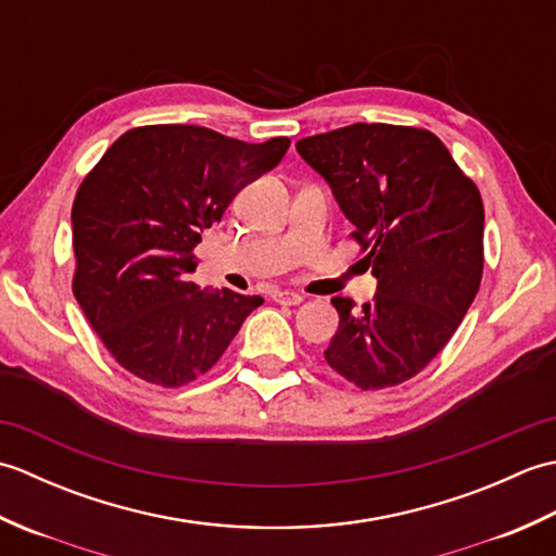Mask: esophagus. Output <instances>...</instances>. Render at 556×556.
<instances>
[{"label": "esophagus", "instance_id": "1", "mask_svg": "<svg viewBox=\"0 0 556 556\" xmlns=\"http://www.w3.org/2000/svg\"><path fill=\"white\" fill-rule=\"evenodd\" d=\"M271 301L281 303V305H299V303L305 301V293H301V291H289V289L275 291V293H271Z\"/></svg>", "mask_w": 556, "mask_h": 556}]
</instances>
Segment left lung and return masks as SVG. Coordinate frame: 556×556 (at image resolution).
Here are the masks:
<instances>
[{
    "mask_svg": "<svg viewBox=\"0 0 556 556\" xmlns=\"http://www.w3.org/2000/svg\"><path fill=\"white\" fill-rule=\"evenodd\" d=\"M296 150L332 186L377 277L361 313L332 299L339 329L325 361L363 392L406 382L446 346L480 289L478 186L416 126L351 124L301 138Z\"/></svg>",
    "mask_w": 556,
    "mask_h": 556,
    "instance_id": "obj_1",
    "label": "left lung"
}]
</instances>
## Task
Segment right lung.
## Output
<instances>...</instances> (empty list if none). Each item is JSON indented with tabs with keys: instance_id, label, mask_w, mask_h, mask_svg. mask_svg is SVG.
I'll use <instances>...</instances> for the list:
<instances>
[{
	"instance_id": "1",
	"label": "right lung",
	"mask_w": 556,
	"mask_h": 556,
	"mask_svg": "<svg viewBox=\"0 0 556 556\" xmlns=\"http://www.w3.org/2000/svg\"><path fill=\"white\" fill-rule=\"evenodd\" d=\"M291 140L243 143L205 126L152 124L119 136L71 210L74 296L124 370L184 387L215 365L260 296L200 289V233L236 193L277 167Z\"/></svg>"
}]
</instances>
